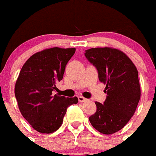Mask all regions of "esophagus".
<instances>
[{"mask_svg":"<svg viewBox=\"0 0 156 156\" xmlns=\"http://www.w3.org/2000/svg\"><path fill=\"white\" fill-rule=\"evenodd\" d=\"M78 100H79L80 102H84V101H87V99L83 98V96H79V97H78Z\"/></svg>","mask_w":156,"mask_h":156,"instance_id":"1","label":"esophagus"}]
</instances>
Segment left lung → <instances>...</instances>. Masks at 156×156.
Wrapping results in <instances>:
<instances>
[{
    "mask_svg": "<svg viewBox=\"0 0 156 156\" xmlns=\"http://www.w3.org/2000/svg\"><path fill=\"white\" fill-rule=\"evenodd\" d=\"M84 55L97 69L107 94L103 104L95 101L97 111L89 120L100 133L112 134L122 129L136 111L140 98L138 72L126 54L118 49L90 48Z\"/></svg>",
    "mask_w": 156,
    "mask_h": 156,
    "instance_id": "1",
    "label": "left lung"
}]
</instances>
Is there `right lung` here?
<instances>
[{"mask_svg":"<svg viewBox=\"0 0 156 156\" xmlns=\"http://www.w3.org/2000/svg\"><path fill=\"white\" fill-rule=\"evenodd\" d=\"M76 48H52L34 54L23 65L15 87L22 115L32 127L42 133L56 131L62 124L69 106L77 97L58 94L56 83L63 78L66 66Z\"/></svg>","mask_w":156,"mask_h":156,"instance_id":"right-lung-1","label":"right lung"}]
</instances>
